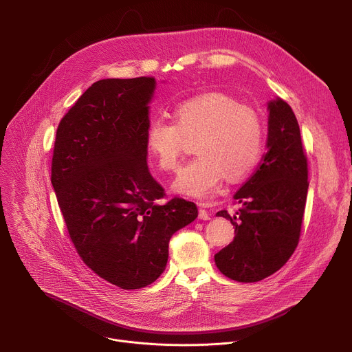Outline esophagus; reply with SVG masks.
I'll list each match as a JSON object with an SVG mask.
<instances>
[{"mask_svg": "<svg viewBox=\"0 0 352 352\" xmlns=\"http://www.w3.org/2000/svg\"><path fill=\"white\" fill-rule=\"evenodd\" d=\"M197 206H199V219L200 220H210L212 214L208 210L210 204H208V202H199Z\"/></svg>", "mask_w": 352, "mask_h": 352, "instance_id": "34e87169", "label": "esophagus"}]
</instances>
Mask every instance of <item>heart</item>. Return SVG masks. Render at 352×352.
I'll list each match as a JSON object with an SVG mask.
<instances>
[{
  "instance_id": "1",
  "label": "heart",
  "mask_w": 352,
  "mask_h": 352,
  "mask_svg": "<svg viewBox=\"0 0 352 352\" xmlns=\"http://www.w3.org/2000/svg\"><path fill=\"white\" fill-rule=\"evenodd\" d=\"M195 140L192 159L179 173L174 189L192 197L216 193L226 175L245 178L259 163L263 152V122L258 111L236 98L209 91L177 103L173 122L155 117L144 132V146L163 171H177L185 139Z\"/></svg>"
}]
</instances>
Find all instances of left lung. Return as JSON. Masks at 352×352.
I'll return each mask as SVG.
<instances>
[{"instance_id":"left-lung-1","label":"left lung","mask_w":352,"mask_h":352,"mask_svg":"<svg viewBox=\"0 0 352 352\" xmlns=\"http://www.w3.org/2000/svg\"><path fill=\"white\" fill-rule=\"evenodd\" d=\"M308 160L292 109L269 103L267 152L235 192L241 209L217 216L235 226L234 241L214 255L217 269L239 283L261 281L280 270L298 246L308 195Z\"/></svg>"}]
</instances>
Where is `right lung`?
<instances>
[{
  "label": "right lung",
  "instance_id": "add662e5",
  "mask_svg": "<svg viewBox=\"0 0 352 352\" xmlns=\"http://www.w3.org/2000/svg\"><path fill=\"white\" fill-rule=\"evenodd\" d=\"M153 76L94 82L58 124L52 184L83 263L106 281L136 289L156 281L175 231L197 217L150 174L144 132Z\"/></svg>",
  "mask_w": 352,
  "mask_h": 352
}]
</instances>
